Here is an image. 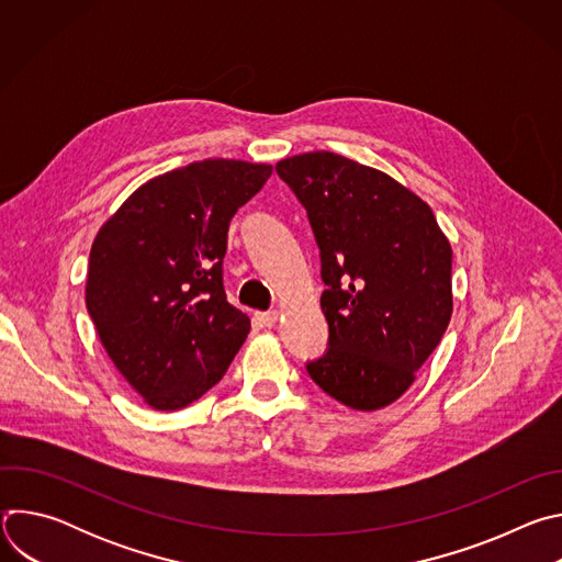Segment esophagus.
<instances>
[{"mask_svg":"<svg viewBox=\"0 0 562 562\" xmlns=\"http://www.w3.org/2000/svg\"><path fill=\"white\" fill-rule=\"evenodd\" d=\"M278 311H265V313H256V319L262 327H273L278 323Z\"/></svg>","mask_w":562,"mask_h":562,"instance_id":"1","label":"esophagus"}]
</instances>
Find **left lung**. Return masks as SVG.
Segmentation results:
<instances>
[{
    "label": "left lung",
    "mask_w": 562,
    "mask_h": 562,
    "mask_svg": "<svg viewBox=\"0 0 562 562\" xmlns=\"http://www.w3.org/2000/svg\"><path fill=\"white\" fill-rule=\"evenodd\" d=\"M276 171L306 209L327 284L319 306L329 349L306 371L338 403L382 409L412 386L447 331L449 239L427 202L345 155L302 153Z\"/></svg>",
    "instance_id": "left-lung-1"
}]
</instances>
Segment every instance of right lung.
<instances>
[{
  "instance_id": "add662e5",
  "label": "right lung",
  "mask_w": 562,
  "mask_h": 562,
  "mask_svg": "<svg viewBox=\"0 0 562 562\" xmlns=\"http://www.w3.org/2000/svg\"><path fill=\"white\" fill-rule=\"evenodd\" d=\"M271 165L202 159L142 184L102 224L87 308L124 380L159 412L202 397L226 373L251 319L222 284L228 224Z\"/></svg>"
}]
</instances>
